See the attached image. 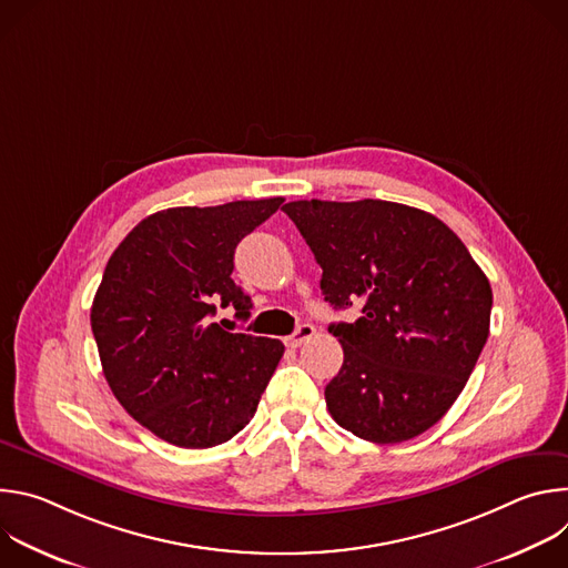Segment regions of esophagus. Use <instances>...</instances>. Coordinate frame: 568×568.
I'll list each match as a JSON object with an SVG mask.
<instances>
[{
  "mask_svg": "<svg viewBox=\"0 0 568 568\" xmlns=\"http://www.w3.org/2000/svg\"><path fill=\"white\" fill-rule=\"evenodd\" d=\"M314 326L312 323H301V326L294 331V335H290L287 339H285V344L290 346V348H298L301 344H305L307 339H312L314 337Z\"/></svg>",
  "mask_w": 568,
  "mask_h": 568,
  "instance_id": "obj_1",
  "label": "esophagus"
}]
</instances>
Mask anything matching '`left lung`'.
<instances>
[{"mask_svg": "<svg viewBox=\"0 0 568 568\" xmlns=\"http://www.w3.org/2000/svg\"><path fill=\"white\" fill-rule=\"evenodd\" d=\"M321 265L344 364L328 412L357 438L393 445L434 427L465 388L490 335L493 287L436 215L384 200L283 206Z\"/></svg>", "mask_w": 568, "mask_h": 568, "instance_id": "left-lung-1", "label": "left lung"}]
</instances>
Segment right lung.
<instances>
[{"mask_svg": "<svg viewBox=\"0 0 568 568\" xmlns=\"http://www.w3.org/2000/svg\"><path fill=\"white\" fill-rule=\"evenodd\" d=\"M283 197L178 206L141 220L108 261L92 305L103 375L121 407L156 438L206 449L254 418L285 346L226 333L211 316L252 298L233 278L237 242Z\"/></svg>", "mask_w": 568, "mask_h": 568, "instance_id": "right-lung-1", "label": "right lung"}]
</instances>
